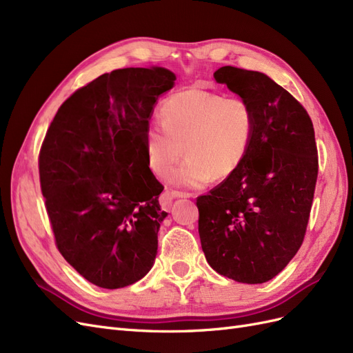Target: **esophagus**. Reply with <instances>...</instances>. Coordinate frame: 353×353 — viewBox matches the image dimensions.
I'll return each instance as SVG.
<instances>
[{
	"mask_svg": "<svg viewBox=\"0 0 353 353\" xmlns=\"http://www.w3.org/2000/svg\"><path fill=\"white\" fill-rule=\"evenodd\" d=\"M179 197H191V194L190 193H184V191H176V190H166L165 191V199H169V200H172V199H179Z\"/></svg>",
	"mask_w": 353,
	"mask_h": 353,
	"instance_id": "34e87169",
	"label": "esophagus"
}]
</instances>
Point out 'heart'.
I'll return each mask as SVG.
<instances>
[{
	"mask_svg": "<svg viewBox=\"0 0 353 353\" xmlns=\"http://www.w3.org/2000/svg\"><path fill=\"white\" fill-rule=\"evenodd\" d=\"M162 126L145 134L147 163L160 178L170 174V183L201 188L209 181L225 179L244 162L253 140L254 112L241 97H223L205 90H185L160 105Z\"/></svg>",
	"mask_w": 353,
	"mask_h": 353,
	"instance_id": "obj_1",
	"label": "heart"
}]
</instances>
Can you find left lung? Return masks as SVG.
I'll use <instances>...</instances> for the list:
<instances>
[{
  "mask_svg": "<svg viewBox=\"0 0 353 353\" xmlns=\"http://www.w3.org/2000/svg\"><path fill=\"white\" fill-rule=\"evenodd\" d=\"M213 78L252 105L254 132L236 172L197 197L201 249L218 274L261 284L280 274L303 243L318 176L314 125L265 73L223 66Z\"/></svg>",
  "mask_w": 353,
  "mask_h": 353,
  "instance_id": "8db88e82",
  "label": "left lung"
}]
</instances>
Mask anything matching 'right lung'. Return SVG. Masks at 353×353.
Here are the masks:
<instances>
[{"mask_svg": "<svg viewBox=\"0 0 353 353\" xmlns=\"http://www.w3.org/2000/svg\"><path fill=\"white\" fill-rule=\"evenodd\" d=\"M165 68L104 73L60 105L39 152V181L57 249L85 280L121 288L157 254L163 185L148 168L154 104L175 83Z\"/></svg>", "mask_w": 353, "mask_h": 353, "instance_id": "obj_1", "label": "right lung"}]
</instances>
